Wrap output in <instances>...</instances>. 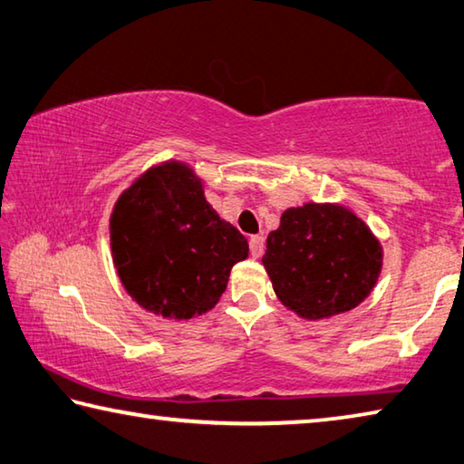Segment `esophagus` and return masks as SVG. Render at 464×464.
I'll return each instance as SVG.
<instances>
[{
    "label": "esophagus",
    "mask_w": 464,
    "mask_h": 464,
    "mask_svg": "<svg viewBox=\"0 0 464 464\" xmlns=\"http://www.w3.org/2000/svg\"><path fill=\"white\" fill-rule=\"evenodd\" d=\"M249 251L254 257H259L264 254V237H261V235H254V237L249 239Z\"/></svg>",
    "instance_id": "1"
}]
</instances>
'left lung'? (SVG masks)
<instances>
[{"label":"left lung","instance_id":"8db88e82","mask_svg":"<svg viewBox=\"0 0 464 464\" xmlns=\"http://www.w3.org/2000/svg\"><path fill=\"white\" fill-rule=\"evenodd\" d=\"M261 261L285 308L323 320L349 313L373 292L383 247L349 207L304 203L284 210Z\"/></svg>","mask_w":464,"mask_h":464}]
</instances>
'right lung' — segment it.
<instances>
[{
    "label": "right lung",
    "mask_w": 464,
    "mask_h": 464,
    "mask_svg": "<svg viewBox=\"0 0 464 464\" xmlns=\"http://www.w3.org/2000/svg\"><path fill=\"white\" fill-rule=\"evenodd\" d=\"M109 237L125 292L170 320L215 308L231 267L249 256L247 239L208 205L203 179L180 160L148 168L121 192Z\"/></svg>",
    "instance_id": "obj_1"
}]
</instances>
